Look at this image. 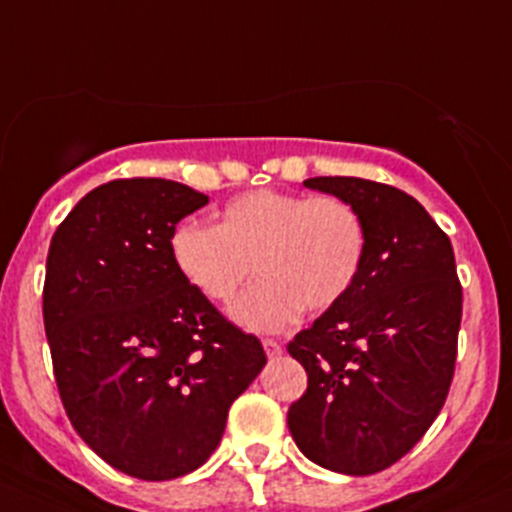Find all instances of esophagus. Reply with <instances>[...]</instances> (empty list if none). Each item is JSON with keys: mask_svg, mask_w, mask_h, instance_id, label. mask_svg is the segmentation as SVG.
Masks as SVG:
<instances>
[{"mask_svg": "<svg viewBox=\"0 0 512 512\" xmlns=\"http://www.w3.org/2000/svg\"><path fill=\"white\" fill-rule=\"evenodd\" d=\"M262 347H265V352H267L269 359L279 357V355H282V352H284V347L279 345L277 340H262Z\"/></svg>", "mask_w": 512, "mask_h": 512, "instance_id": "esophagus-1", "label": "esophagus"}]
</instances>
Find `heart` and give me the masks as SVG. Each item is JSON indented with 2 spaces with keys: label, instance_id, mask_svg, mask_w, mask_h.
I'll return each mask as SVG.
<instances>
[{
  "label": "heart",
  "instance_id": "1",
  "mask_svg": "<svg viewBox=\"0 0 512 512\" xmlns=\"http://www.w3.org/2000/svg\"><path fill=\"white\" fill-rule=\"evenodd\" d=\"M170 260L184 284L213 303H228L250 277L260 282L230 306V318L255 333H277L303 311H325L350 294L367 228L352 204L335 196L257 189L218 211L216 226L184 221L170 233Z\"/></svg>",
  "mask_w": 512,
  "mask_h": 512
}]
</instances>
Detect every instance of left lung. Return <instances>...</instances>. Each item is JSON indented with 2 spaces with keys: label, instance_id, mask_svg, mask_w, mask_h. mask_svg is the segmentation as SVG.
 Masks as SVG:
<instances>
[{
  "label": "left lung",
  "instance_id": "1",
  "mask_svg": "<svg viewBox=\"0 0 512 512\" xmlns=\"http://www.w3.org/2000/svg\"><path fill=\"white\" fill-rule=\"evenodd\" d=\"M303 187L355 206L367 255L350 294L289 342L308 389L286 423L323 469L376 474L411 452L445 406L462 323L454 250L401 189L359 177Z\"/></svg>",
  "mask_w": 512,
  "mask_h": 512
}]
</instances>
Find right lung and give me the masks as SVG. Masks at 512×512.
Masks as SVG:
<instances>
[{"label": "right lung", "instance_id": "right-lung-1", "mask_svg": "<svg viewBox=\"0 0 512 512\" xmlns=\"http://www.w3.org/2000/svg\"><path fill=\"white\" fill-rule=\"evenodd\" d=\"M206 204L172 179H114L50 240L43 323L67 418L104 462L143 481L199 469L267 364L260 340L170 260L174 226Z\"/></svg>", "mask_w": 512, "mask_h": 512}]
</instances>
